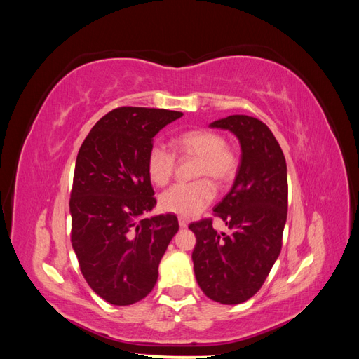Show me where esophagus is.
Masks as SVG:
<instances>
[{"instance_id": "esophagus-1", "label": "esophagus", "mask_w": 359, "mask_h": 359, "mask_svg": "<svg viewBox=\"0 0 359 359\" xmlns=\"http://www.w3.org/2000/svg\"><path fill=\"white\" fill-rule=\"evenodd\" d=\"M178 223H180V226L182 227V229H184V227L189 226V219H187V217L180 215V217H178Z\"/></svg>"}]
</instances>
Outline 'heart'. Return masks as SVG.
Wrapping results in <instances>:
<instances>
[{
    "label": "heart",
    "instance_id": "obj_1",
    "mask_svg": "<svg viewBox=\"0 0 359 359\" xmlns=\"http://www.w3.org/2000/svg\"><path fill=\"white\" fill-rule=\"evenodd\" d=\"M177 154L196 158L194 177H210L215 182H227L238 169L236 149L224 136L214 130L194 128L173 139ZM177 166V157L163 144H154L148 151L147 172L156 186H166ZM215 198V187L208 178L178 182L160 194V208L166 212L191 217L199 214Z\"/></svg>",
    "mask_w": 359,
    "mask_h": 359
}]
</instances>
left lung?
Segmentation results:
<instances>
[{"mask_svg":"<svg viewBox=\"0 0 359 359\" xmlns=\"http://www.w3.org/2000/svg\"><path fill=\"white\" fill-rule=\"evenodd\" d=\"M211 127L240 139L241 163L231 191L214 206V215L231 233H217L212 219L190 223L196 235L193 266L210 299L241 304L262 287L277 260L287 217V168L277 139L260 119L231 115Z\"/></svg>","mask_w":359,"mask_h":359,"instance_id":"left-lung-1","label":"left lung"}]
</instances>
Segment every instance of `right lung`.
<instances>
[{"label":"right lung","instance_id":"right-lung-1","mask_svg":"<svg viewBox=\"0 0 359 359\" xmlns=\"http://www.w3.org/2000/svg\"><path fill=\"white\" fill-rule=\"evenodd\" d=\"M181 116L116 107L91 128L76 158L72 245L86 283L114 306H130L153 290L160 260L178 232L175 214L142 215L157 203L147 172L153 137Z\"/></svg>","mask_w":359,"mask_h":359}]
</instances>
